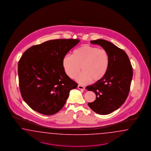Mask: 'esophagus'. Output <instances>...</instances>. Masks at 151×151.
Segmentation results:
<instances>
[{"label":"esophagus","instance_id":"34e87169","mask_svg":"<svg viewBox=\"0 0 151 151\" xmlns=\"http://www.w3.org/2000/svg\"><path fill=\"white\" fill-rule=\"evenodd\" d=\"M78 87L79 90H85V87L81 86V85H78Z\"/></svg>","mask_w":151,"mask_h":151}]
</instances>
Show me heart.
<instances>
[{
    "mask_svg": "<svg viewBox=\"0 0 151 151\" xmlns=\"http://www.w3.org/2000/svg\"><path fill=\"white\" fill-rule=\"evenodd\" d=\"M62 65L65 73L71 78H76L77 82L87 84L97 82L104 77L109 65V56L106 51L84 45L73 51V55H66Z\"/></svg>",
    "mask_w": 151,
    "mask_h": 151,
    "instance_id": "obj_1",
    "label": "heart"
}]
</instances>
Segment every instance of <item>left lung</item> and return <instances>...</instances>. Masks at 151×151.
Returning a JSON list of instances; mask_svg holds the SVG:
<instances>
[{"instance_id":"left-lung-1","label":"left lung","mask_w":151,"mask_h":151,"mask_svg":"<svg viewBox=\"0 0 151 151\" xmlns=\"http://www.w3.org/2000/svg\"><path fill=\"white\" fill-rule=\"evenodd\" d=\"M100 45L109 56V65L104 77L86 87L96 94V100L88 103L92 110L100 114H110L122 105L127 98L132 79L133 70L127 54L103 39L90 42Z\"/></svg>"}]
</instances>
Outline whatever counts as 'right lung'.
<instances>
[{"mask_svg": "<svg viewBox=\"0 0 151 151\" xmlns=\"http://www.w3.org/2000/svg\"><path fill=\"white\" fill-rule=\"evenodd\" d=\"M80 42L55 39L34 45L18 63L19 87L23 100L32 110L45 114L58 112L78 84L64 71L62 61Z\"/></svg>", "mask_w": 151, "mask_h": 151, "instance_id": "1", "label": "right lung"}]
</instances>
